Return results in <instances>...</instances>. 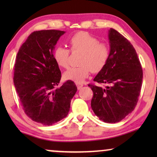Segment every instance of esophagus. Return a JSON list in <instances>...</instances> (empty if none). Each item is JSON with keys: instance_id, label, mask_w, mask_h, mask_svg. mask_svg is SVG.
Returning a JSON list of instances; mask_svg holds the SVG:
<instances>
[{"instance_id": "esophagus-1", "label": "esophagus", "mask_w": 157, "mask_h": 157, "mask_svg": "<svg viewBox=\"0 0 157 157\" xmlns=\"http://www.w3.org/2000/svg\"><path fill=\"white\" fill-rule=\"evenodd\" d=\"M76 84L77 88H78V89H81V88L83 87V83H76Z\"/></svg>"}]
</instances>
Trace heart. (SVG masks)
Returning a JSON list of instances; mask_svg holds the SVG:
<instances>
[{
	"mask_svg": "<svg viewBox=\"0 0 157 157\" xmlns=\"http://www.w3.org/2000/svg\"><path fill=\"white\" fill-rule=\"evenodd\" d=\"M72 52H82L79 66L71 67L64 73V78L74 82H82L90 71L98 73L106 66L110 58V48L105 43H99L96 37L87 32H78L68 40ZM53 59L60 66H69L70 51L63 46H57L53 51Z\"/></svg>",
	"mask_w": 157,
	"mask_h": 157,
	"instance_id": "obj_1",
	"label": "heart"
}]
</instances>
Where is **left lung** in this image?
<instances>
[{
    "label": "left lung",
    "instance_id": "left-lung-1",
    "mask_svg": "<svg viewBox=\"0 0 157 157\" xmlns=\"http://www.w3.org/2000/svg\"><path fill=\"white\" fill-rule=\"evenodd\" d=\"M110 58L94 81L91 106L106 123H117L134 111L139 100L143 71L134 46L113 29L109 31ZM105 85L102 88L99 85Z\"/></svg>",
    "mask_w": 157,
    "mask_h": 157
}]
</instances>
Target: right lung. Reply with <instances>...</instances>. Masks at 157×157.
<instances>
[{
    "label": "right lung",
    "instance_id": "right-lung-1",
    "mask_svg": "<svg viewBox=\"0 0 157 157\" xmlns=\"http://www.w3.org/2000/svg\"><path fill=\"white\" fill-rule=\"evenodd\" d=\"M65 31L43 30L29 35L16 56L13 83L24 112L33 121L50 126L68 115L77 91L68 80L60 88L61 73L53 49Z\"/></svg>",
    "mask_w": 157,
    "mask_h": 157
}]
</instances>
